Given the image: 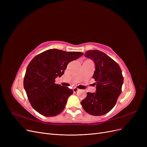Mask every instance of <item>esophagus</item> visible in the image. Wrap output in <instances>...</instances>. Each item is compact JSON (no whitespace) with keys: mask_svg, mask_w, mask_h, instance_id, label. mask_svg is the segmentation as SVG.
<instances>
[{"mask_svg":"<svg viewBox=\"0 0 147 147\" xmlns=\"http://www.w3.org/2000/svg\"><path fill=\"white\" fill-rule=\"evenodd\" d=\"M73 91H74V92H77L79 91L80 90H79V89L77 88H73Z\"/></svg>","mask_w":147,"mask_h":147,"instance_id":"obj_1","label":"esophagus"}]
</instances>
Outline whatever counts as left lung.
Here are the masks:
<instances>
[{
	"label": "left lung",
	"mask_w": 147,
	"mask_h": 147,
	"mask_svg": "<svg viewBox=\"0 0 147 147\" xmlns=\"http://www.w3.org/2000/svg\"><path fill=\"white\" fill-rule=\"evenodd\" d=\"M84 56L93 61L96 91L88 92L81 104L83 109L93 116L109 112L116 104L121 92L124 78L119 65L105 53L99 50H89Z\"/></svg>",
	"instance_id": "obj_1"
}]
</instances>
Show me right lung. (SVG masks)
<instances>
[{"instance_id": "add662e5", "label": "right lung", "mask_w": 147, "mask_h": 147, "mask_svg": "<svg viewBox=\"0 0 147 147\" xmlns=\"http://www.w3.org/2000/svg\"><path fill=\"white\" fill-rule=\"evenodd\" d=\"M82 55L81 52L50 49L30 62L24 78V88L35 111L45 117H55L63 112L73 91L55 84V78L64 74L70 62Z\"/></svg>"}]
</instances>
